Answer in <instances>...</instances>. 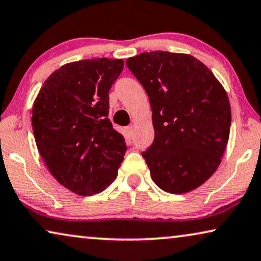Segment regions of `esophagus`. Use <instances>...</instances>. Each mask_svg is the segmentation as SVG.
<instances>
[{"label":"esophagus","instance_id":"34e87169","mask_svg":"<svg viewBox=\"0 0 261 261\" xmlns=\"http://www.w3.org/2000/svg\"><path fill=\"white\" fill-rule=\"evenodd\" d=\"M124 132H126L128 138H132V135H133V127H132V126L126 127V128H124Z\"/></svg>","mask_w":261,"mask_h":261}]
</instances>
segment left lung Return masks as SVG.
I'll return each mask as SVG.
<instances>
[{
  "instance_id": "left-lung-1",
  "label": "left lung",
  "mask_w": 261,
  "mask_h": 261,
  "mask_svg": "<svg viewBox=\"0 0 261 261\" xmlns=\"http://www.w3.org/2000/svg\"><path fill=\"white\" fill-rule=\"evenodd\" d=\"M148 94L154 141L142 156L158 187L198 188L217 171L227 146L231 106L224 87L188 54L155 50L126 61Z\"/></svg>"
}]
</instances>
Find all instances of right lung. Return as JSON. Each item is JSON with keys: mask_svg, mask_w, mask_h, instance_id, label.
<instances>
[{"mask_svg": "<svg viewBox=\"0 0 261 261\" xmlns=\"http://www.w3.org/2000/svg\"><path fill=\"white\" fill-rule=\"evenodd\" d=\"M121 59L70 62L49 76L34 101L36 146L59 184L79 195L102 192L118 175L127 146L108 119V92Z\"/></svg>", "mask_w": 261, "mask_h": 261, "instance_id": "1", "label": "right lung"}]
</instances>
